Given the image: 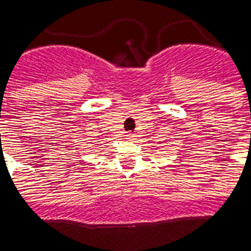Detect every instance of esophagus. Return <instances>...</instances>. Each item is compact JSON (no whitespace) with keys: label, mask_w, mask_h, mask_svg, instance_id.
I'll return each instance as SVG.
<instances>
[{"label":"esophagus","mask_w":251,"mask_h":251,"mask_svg":"<svg viewBox=\"0 0 251 251\" xmlns=\"http://www.w3.org/2000/svg\"><path fill=\"white\" fill-rule=\"evenodd\" d=\"M126 137H127V139H133L134 138V134H131V133L126 134Z\"/></svg>","instance_id":"34e87169"}]
</instances>
